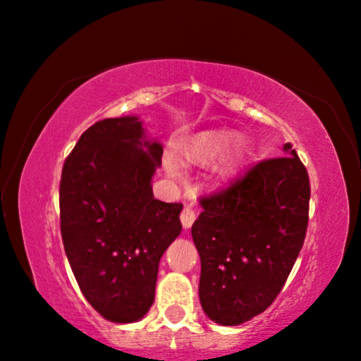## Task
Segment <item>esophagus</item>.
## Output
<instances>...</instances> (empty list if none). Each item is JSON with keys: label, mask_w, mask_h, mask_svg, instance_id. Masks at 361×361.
Segmentation results:
<instances>
[{"label": "esophagus", "mask_w": 361, "mask_h": 361, "mask_svg": "<svg viewBox=\"0 0 361 361\" xmlns=\"http://www.w3.org/2000/svg\"><path fill=\"white\" fill-rule=\"evenodd\" d=\"M180 219H181L183 228L189 229V228H191V226H192V223L195 221V212L191 209V207H185V209L181 210Z\"/></svg>", "instance_id": "34e87169"}]
</instances>
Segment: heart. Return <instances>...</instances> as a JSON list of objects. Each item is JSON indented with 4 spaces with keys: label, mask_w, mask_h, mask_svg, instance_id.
I'll return each instance as SVG.
<instances>
[{
    "label": "heart",
    "mask_w": 361,
    "mask_h": 361,
    "mask_svg": "<svg viewBox=\"0 0 361 361\" xmlns=\"http://www.w3.org/2000/svg\"><path fill=\"white\" fill-rule=\"evenodd\" d=\"M223 146H224V140L221 137L207 135L195 140L192 145H189L188 148L183 151V156H185L188 162L207 164L213 161V159L223 151ZM164 162H166L167 172L172 176H175V178H183V176H185V167H183V162L178 157L173 154H169ZM232 162H234V157H231L229 161L226 162V167H231Z\"/></svg>",
    "instance_id": "1"
}]
</instances>
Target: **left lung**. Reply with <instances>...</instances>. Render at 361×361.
I'll use <instances>...</instances> for the list:
<instances>
[{"instance_id": "1", "label": "left lung", "mask_w": 361, "mask_h": 361, "mask_svg": "<svg viewBox=\"0 0 361 361\" xmlns=\"http://www.w3.org/2000/svg\"><path fill=\"white\" fill-rule=\"evenodd\" d=\"M262 159L200 197L192 224L200 255V304L224 326L248 322L271 305L301 252L309 223L310 183L296 151Z\"/></svg>"}]
</instances>
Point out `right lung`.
Returning a JSON list of instances; mask_svg holds the SVG:
<instances>
[{"label":"right lung","mask_w":361,"mask_h":361,"mask_svg":"<svg viewBox=\"0 0 361 361\" xmlns=\"http://www.w3.org/2000/svg\"><path fill=\"white\" fill-rule=\"evenodd\" d=\"M145 145V152L141 146ZM162 146L135 116L102 119L65 159L60 231L89 304L116 323L137 322L154 301L159 261L181 232L183 204L154 199Z\"/></svg>","instance_id":"1"}]
</instances>
